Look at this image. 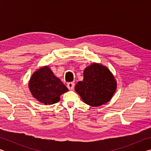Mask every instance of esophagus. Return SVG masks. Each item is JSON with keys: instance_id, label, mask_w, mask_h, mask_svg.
I'll use <instances>...</instances> for the list:
<instances>
[{"instance_id": "34e87169", "label": "esophagus", "mask_w": 151, "mask_h": 151, "mask_svg": "<svg viewBox=\"0 0 151 151\" xmlns=\"http://www.w3.org/2000/svg\"><path fill=\"white\" fill-rule=\"evenodd\" d=\"M74 86H75V83H72V82L68 83L67 84V88L69 89V90H73V89L74 88Z\"/></svg>"}]
</instances>
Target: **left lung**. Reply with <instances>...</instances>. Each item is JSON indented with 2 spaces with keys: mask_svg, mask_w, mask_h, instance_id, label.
<instances>
[{
  "mask_svg": "<svg viewBox=\"0 0 151 151\" xmlns=\"http://www.w3.org/2000/svg\"><path fill=\"white\" fill-rule=\"evenodd\" d=\"M83 81L75 86V91L86 104L99 106L111 100L116 89V82L105 66L96 63L86 67Z\"/></svg>",
  "mask_w": 151,
  "mask_h": 151,
  "instance_id": "1",
  "label": "left lung"
}]
</instances>
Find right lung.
<instances>
[{"instance_id":"1","label":"right lung","mask_w":151,"mask_h":151,"mask_svg":"<svg viewBox=\"0 0 151 151\" xmlns=\"http://www.w3.org/2000/svg\"><path fill=\"white\" fill-rule=\"evenodd\" d=\"M29 86L32 96L46 105L58 103L61 94L68 91L47 66L40 68L33 74Z\"/></svg>"}]
</instances>
